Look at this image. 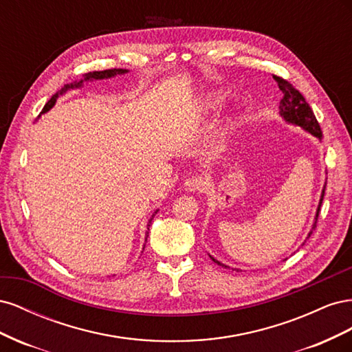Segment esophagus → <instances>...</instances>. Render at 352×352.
Returning a JSON list of instances; mask_svg holds the SVG:
<instances>
[{
	"mask_svg": "<svg viewBox=\"0 0 352 352\" xmlns=\"http://www.w3.org/2000/svg\"><path fill=\"white\" fill-rule=\"evenodd\" d=\"M185 188L190 192H202L207 188V179L202 177V176H189L185 180Z\"/></svg>",
	"mask_w": 352,
	"mask_h": 352,
	"instance_id": "obj_1",
	"label": "esophagus"
}]
</instances>
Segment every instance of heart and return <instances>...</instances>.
<instances>
[{
    "instance_id": "obj_1",
    "label": "heart",
    "mask_w": 352,
    "mask_h": 352,
    "mask_svg": "<svg viewBox=\"0 0 352 352\" xmlns=\"http://www.w3.org/2000/svg\"><path fill=\"white\" fill-rule=\"evenodd\" d=\"M220 102H221V98H220V97H210V98L207 100V107L216 109Z\"/></svg>"
}]
</instances>
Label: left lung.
Returning <instances> with one entry per match:
<instances>
[{
	"instance_id": "8db88e82",
	"label": "left lung",
	"mask_w": 352,
	"mask_h": 352,
	"mask_svg": "<svg viewBox=\"0 0 352 352\" xmlns=\"http://www.w3.org/2000/svg\"><path fill=\"white\" fill-rule=\"evenodd\" d=\"M273 79L278 82L279 88L283 94V98L280 100V105H279L280 116H283V119L286 122L304 127L305 131H308L310 133H313L314 136H317L318 140H322L323 133H322V129H320V124H318L316 116H314V113L310 107V104L305 101V98L302 97V94L298 91L291 82H287L286 79H283L280 76H276V74H273ZM323 197H324V189H323V194H322V198H320V204H318V208H317L316 221H317V217H318V212H320ZM308 236H310V235H308ZM210 258L214 263H217L219 265H221V267L225 265L223 263L217 261L216 258H212L211 255H210ZM225 267H228V265H225Z\"/></svg>"
}]
</instances>
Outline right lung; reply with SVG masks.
<instances>
[{"instance_id":"right-lung-1","label":"right lung","mask_w":352,"mask_h":352,"mask_svg":"<svg viewBox=\"0 0 352 352\" xmlns=\"http://www.w3.org/2000/svg\"><path fill=\"white\" fill-rule=\"evenodd\" d=\"M126 72H127V70H124V69H109V70H102V72H89V73H85V79H83V80L111 78V76H114V74H122V73H126ZM83 80H80V82H78V83L74 82V83H70V85H65V88H61L60 94L66 92V91H67V89H70V88H78V87H80ZM57 97H58V94L52 95V97L48 100V102L44 105V109H42V111H41V113H45V111H48V110L52 107V105L56 104ZM151 220H153V219H151ZM150 223H151V221H150ZM148 226H150V225H148ZM146 238H148V235H146Z\"/></svg>"}]
</instances>
